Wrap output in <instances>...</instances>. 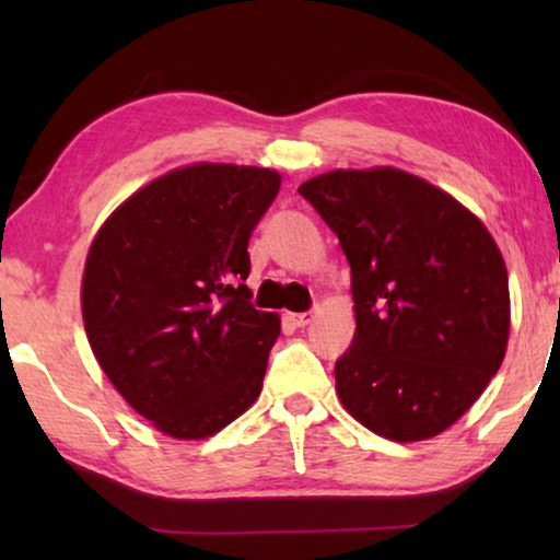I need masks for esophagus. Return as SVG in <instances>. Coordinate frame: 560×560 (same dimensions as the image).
<instances>
[{"label":"esophagus","instance_id":"1","mask_svg":"<svg viewBox=\"0 0 560 560\" xmlns=\"http://www.w3.org/2000/svg\"><path fill=\"white\" fill-rule=\"evenodd\" d=\"M311 311H306V314H287V320L291 326H296V328H303V326H308L311 324Z\"/></svg>","mask_w":560,"mask_h":560}]
</instances>
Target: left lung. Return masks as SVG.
I'll return each instance as SVG.
<instances>
[{
    "label": "left lung",
    "mask_w": 560,
    "mask_h": 560,
    "mask_svg": "<svg viewBox=\"0 0 560 560\" xmlns=\"http://www.w3.org/2000/svg\"><path fill=\"white\" fill-rule=\"evenodd\" d=\"M299 195L350 264L355 336L336 390L368 430L428 440L477 402L504 360L509 277L487 226L395 167L334 170Z\"/></svg>",
    "instance_id": "left-lung-1"
}]
</instances>
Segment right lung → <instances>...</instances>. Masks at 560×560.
<instances>
[{
	"instance_id": "right-lung-1",
	"label": "right lung",
	"mask_w": 560,
	"mask_h": 560,
	"mask_svg": "<svg viewBox=\"0 0 560 560\" xmlns=\"http://www.w3.org/2000/svg\"><path fill=\"white\" fill-rule=\"evenodd\" d=\"M279 185L264 167L175 170L122 202L91 244L81 306L93 355L170 438H210L261 393L281 328L249 301L246 246Z\"/></svg>"
}]
</instances>
